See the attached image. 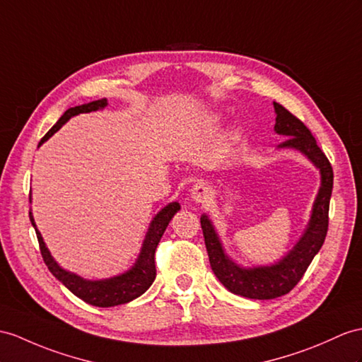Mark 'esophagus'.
<instances>
[{"mask_svg":"<svg viewBox=\"0 0 362 362\" xmlns=\"http://www.w3.org/2000/svg\"><path fill=\"white\" fill-rule=\"evenodd\" d=\"M210 197H211L210 189L206 186V184H202V182L197 184V186L190 190V198H192V201H195L197 204H202V202H207L210 199Z\"/></svg>","mask_w":362,"mask_h":362,"instance_id":"obj_1","label":"esophagus"}]
</instances>
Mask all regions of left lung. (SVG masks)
<instances>
[{"instance_id":"1","label":"left lung","mask_w":362,"mask_h":362,"mask_svg":"<svg viewBox=\"0 0 362 362\" xmlns=\"http://www.w3.org/2000/svg\"><path fill=\"white\" fill-rule=\"evenodd\" d=\"M276 113L275 132L287 136L278 148H292L303 153L321 175V186L315 198L310 219L304 233L283 258L270 266L243 267L226 253L223 243L215 230L214 223L204 214L201 215V227L209 253L210 267L221 284L235 295L250 299H273L288 293L303 278L315 255L322 247L329 228V204L333 189V169L327 156L316 144L303 121L278 103H273Z\"/></svg>"}]
</instances>
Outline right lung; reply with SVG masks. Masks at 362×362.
<instances>
[{
    "mask_svg": "<svg viewBox=\"0 0 362 362\" xmlns=\"http://www.w3.org/2000/svg\"><path fill=\"white\" fill-rule=\"evenodd\" d=\"M105 105H107V100L103 98V100H96L92 103L76 105V107L67 109L63 117L57 121V124L41 138L38 147L46 143L52 135L57 134V132L72 117H76L79 113L101 110L105 107ZM30 202H32V198H30ZM180 209H181L180 202L173 201L158 211L155 218L152 219L151 226H148V230L146 233L143 245H141V252L134 266H132L127 272L121 273V275L112 276L107 279H86L83 276L76 275V273H72L61 267L59 264L54 259V257L50 255L46 243H44L38 227L35 224L32 211H29V216H30V223L35 228V232H37L42 259L46 262V266L50 270L52 275H54L59 283H63L75 296L83 299L84 303L95 307H113V305L134 301L135 298L143 295L146 290L152 286L156 276V269H155L156 245L160 243L161 236L164 235L167 226L170 223V219Z\"/></svg>",
    "mask_w": 362,
    "mask_h": 362,
    "instance_id": "right-lung-1",
    "label": "right lung"
}]
</instances>
